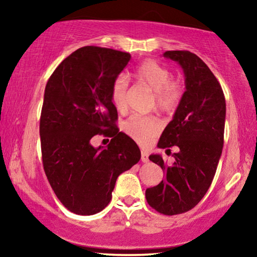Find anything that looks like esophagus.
<instances>
[{"label":"esophagus","instance_id":"1","mask_svg":"<svg viewBox=\"0 0 257 257\" xmlns=\"http://www.w3.org/2000/svg\"><path fill=\"white\" fill-rule=\"evenodd\" d=\"M142 161L143 163H149V154L146 151H142Z\"/></svg>","mask_w":257,"mask_h":257}]
</instances>
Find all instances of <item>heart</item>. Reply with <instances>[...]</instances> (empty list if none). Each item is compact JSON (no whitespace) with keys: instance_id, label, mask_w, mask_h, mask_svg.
<instances>
[{"instance_id":"1","label":"heart","mask_w":257,"mask_h":257,"mask_svg":"<svg viewBox=\"0 0 257 257\" xmlns=\"http://www.w3.org/2000/svg\"><path fill=\"white\" fill-rule=\"evenodd\" d=\"M138 82L145 84L154 91L157 107L163 112H174L184 97V84L171 79V70L154 61L143 62L133 73ZM111 101L119 112L127 108L128 79L124 75L118 76L111 86ZM161 121L154 115H132L124 124V130L131 138L140 145H149L154 137L161 131Z\"/></svg>"}]
</instances>
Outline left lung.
<instances>
[{"mask_svg":"<svg viewBox=\"0 0 257 257\" xmlns=\"http://www.w3.org/2000/svg\"><path fill=\"white\" fill-rule=\"evenodd\" d=\"M164 57L180 64L186 91L158 147L178 146L180 151L174 153L172 165L160 154H151L150 160L159 165L166 178L147 188L145 195L157 212L177 215L194 208L212 184L222 153L226 99L216 77L195 54L173 50Z\"/></svg>","mask_w":257,"mask_h":257,"instance_id":"1","label":"left lung"}]
</instances>
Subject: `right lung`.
I'll return each instance as SVG.
<instances>
[{
  "instance_id": "right-lung-1",
  "label": "right lung",
  "mask_w": 257,
  "mask_h": 257,
  "mask_svg": "<svg viewBox=\"0 0 257 257\" xmlns=\"http://www.w3.org/2000/svg\"><path fill=\"white\" fill-rule=\"evenodd\" d=\"M131 55L113 49L83 47L68 56L49 78L40 136L44 172L65 208L93 215L111 201L117 178L140 160L135 140L119 132L111 86ZM96 134L112 138L98 149Z\"/></svg>"
}]
</instances>
